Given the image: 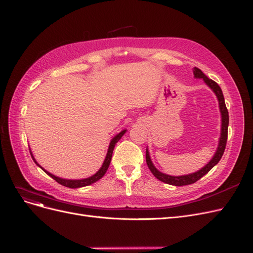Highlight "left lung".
<instances>
[{
	"instance_id": "left-lung-1",
	"label": "left lung",
	"mask_w": 253,
	"mask_h": 253,
	"mask_svg": "<svg viewBox=\"0 0 253 253\" xmlns=\"http://www.w3.org/2000/svg\"><path fill=\"white\" fill-rule=\"evenodd\" d=\"M194 76L196 78H202L204 82L208 84V85L212 89V91L216 93V96L219 100V107L221 111V117H222V125H221V136L219 139V145L216 153H214L213 157L210 161V163L204 166L201 170L189 174V175H182V176H171V175H167L162 172L158 171L156 168L153 166L150 155H149L148 149L146 150V162L148 165V168L150 169L152 174L156 177L158 180H161L163 182H166L168 184H172L176 186H181V185H186V184H192L195 183L197 180H199L201 177H203L205 174H208L212 168L216 166L224 153V150H225L226 143H227V130H228V123H229V117H228V110L225 105V101H224V96L221 87L218 85V83L214 82L213 80L208 78L203 72L198 69V68H194Z\"/></svg>"
}]
</instances>
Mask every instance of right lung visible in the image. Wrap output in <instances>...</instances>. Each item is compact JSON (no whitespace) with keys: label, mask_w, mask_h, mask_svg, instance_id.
<instances>
[{"label":"right lung","mask_w":253,"mask_h":253,"mask_svg":"<svg viewBox=\"0 0 253 253\" xmlns=\"http://www.w3.org/2000/svg\"><path fill=\"white\" fill-rule=\"evenodd\" d=\"M125 132H126V130H123V131H121L119 134H117L114 138L111 139V141H110V144H109V147H108V151H107V154H106V157H105V161H104V163H103V165H102V167H101V169H100V170H99L95 175H92V176L88 177V178H84V179L72 180V179H63V178H59V177L55 176V175H53V174L49 173L48 171H45L44 169H42V168L39 164H37V162L35 161V158L33 157L32 153H31V152H30V153H31V156H32V158H33L34 163H35L37 166H39V167H41V168H42V170H43L46 174H48L49 176H51L54 180H56V181H57L58 183H60L61 185L67 186V188H71V189L82 188V186H86V185H89V184H91V183H93V182L98 181L99 179H101V178H102L103 176H104V174L106 173V171H107V169H108V167H109V165H110V161H111L112 152H114V148H115L116 144L120 141V138L124 135V133H125Z\"/></svg>","instance_id":"right-lung-1"}]
</instances>
